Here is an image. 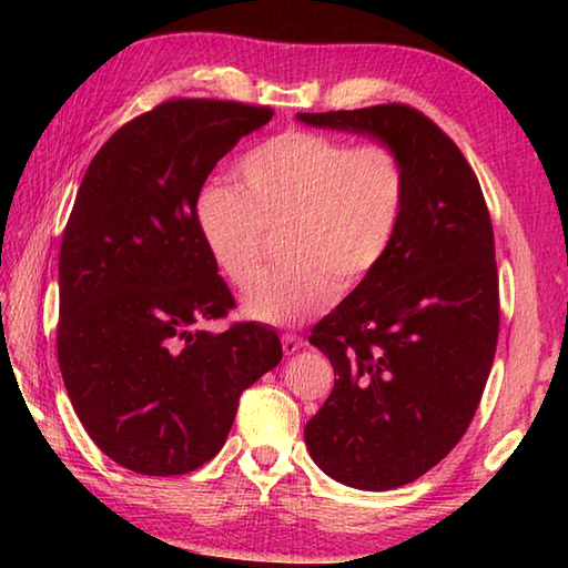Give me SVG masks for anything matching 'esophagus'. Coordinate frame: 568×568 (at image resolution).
Masks as SVG:
<instances>
[{
  "mask_svg": "<svg viewBox=\"0 0 568 568\" xmlns=\"http://www.w3.org/2000/svg\"><path fill=\"white\" fill-rule=\"evenodd\" d=\"M305 345V341L301 338V335H293V333H285L283 335V351H285V355H293V353H297Z\"/></svg>",
  "mask_w": 568,
  "mask_h": 568,
  "instance_id": "esophagus-1",
  "label": "esophagus"
}]
</instances>
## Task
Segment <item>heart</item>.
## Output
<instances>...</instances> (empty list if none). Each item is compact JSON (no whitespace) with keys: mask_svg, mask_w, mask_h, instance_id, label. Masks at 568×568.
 Instances as JSON below:
<instances>
[{"mask_svg":"<svg viewBox=\"0 0 568 568\" xmlns=\"http://www.w3.org/2000/svg\"><path fill=\"white\" fill-rule=\"evenodd\" d=\"M240 190L210 185L197 227L217 271L247 287L261 271L265 233L281 237L277 271L243 301L253 321L293 325L321 313L335 291H353L386 261L406 207L408 175L383 142L351 145L287 130L240 160Z\"/></svg>","mask_w":568,"mask_h":568,"instance_id":"heart-1","label":"heart"}]
</instances>
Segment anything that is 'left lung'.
<instances>
[{"label":"left lung","mask_w":568,"mask_h":568,"mask_svg":"<svg viewBox=\"0 0 568 568\" xmlns=\"http://www.w3.org/2000/svg\"><path fill=\"white\" fill-rule=\"evenodd\" d=\"M297 120L368 134L406 165L388 257L307 338L335 373L307 450L338 484L388 491L446 458L484 396L498 341L491 215L456 142L408 104Z\"/></svg>","instance_id":"obj_1"}]
</instances>
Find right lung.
I'll return each instance as SVG.
<instances>
[{"mask_svg":"<svg viewBox=\"0 0 568 568\" xmlns=\"http://www.w3.org/2000/svg\"><path fill=\"white\" fill-rule=\"evenodd\" d=\"M271 108L168 100L104 142L60 250L57 361L77 418L114 464L180 476L207 464L240 393L283 358L273 328L200 325L235 305L197 227L220 158Z\"/></svg>","mask_w":568,"mask_h":568,"instance_id":"right-lung-1","label":"right lung"}]
</instances>
